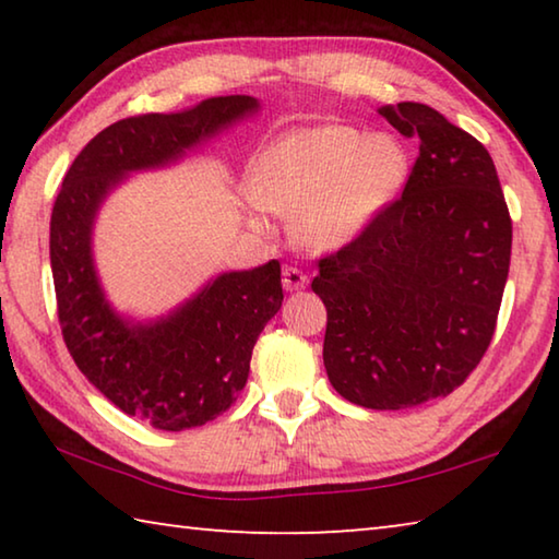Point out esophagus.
Wrapping results in <instances>:
<instances>
[{
  "instance_id": "obj_1",
  "label": "esophagus",
  "mask_w": 559,
  "mask_h": 559,
  "mask_svg": "<svg viewBox=\"0 0 559 559\" xmlns=\"http://www.w3.org/2000/svg\"><path fill=\"white\" fill-rule=\"evenodd\" d=\"M283 288H286V290H302V288H306L308 286V276H306V273H302L300 269H293V266H286V269H283Z\"/></svg>"
}]
</instances>
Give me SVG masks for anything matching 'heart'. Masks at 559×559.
Wrapping results in <instances>:
<instances>
[{
    "mask_svg": "<svg viewBox=\"0 0 559 559\" xmlns=\"http://www.w3.org/2000/svg\"><path fill=\"white\" fill-rule=\"evenodd\" d=\"M406 177L402 140L325 122L273 140L253 169L251 194L261 210L293 214V234L308 249L337 251L370 229ZM249 222L266 226L259 214Z\"/></svg>",
    "mask_w": 559,
    "mask_h": 559,
    "instance_id": "heart-1",
    "label": "heart"
}]
</instances>
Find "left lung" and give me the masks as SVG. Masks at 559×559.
I'll list each match as a JSON object with an SVG mask.
<instances>
[{"instance_id":"obj_1","label":"left lung","mask_w":559,"mask_h":559,"mask_svg":"<svg viewBox=\"0 0 559 559\" xmlns=\"http://www.w3.org/2000/svg\"><path fill=\"white\" fill-rule=\"evenodd\" d=\"M419 157L396 202L320 259L323 362L340 396L409 409L451 394L486 355L510 266V224L488 150L424 103L380 110Z\"/></svg>"}]
</instances>
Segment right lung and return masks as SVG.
I'll return each instance as SVG.
<instances>
[{
    "instance_id": "obj_1",
    "label": "right lung",
    "mask_w": 559,
    "mask_h": 559,
    "mask_svg": "<svg viewBox=\"0 0 559 559\" xmlns=\"http://www.w3.org/2000/svg\"><path fill=\"white\" fill-rule=\"evenodd\" d=\"M259 108L253 96H216L112 122L73 159L56 197L49 249L66 347L106 400L155 429L202 427L236 402L253 345L281 310V263L219 273L167 316L138 320L106 298L93 226L132 173L179 163Z\"/></svg>"
}]
</instances>
